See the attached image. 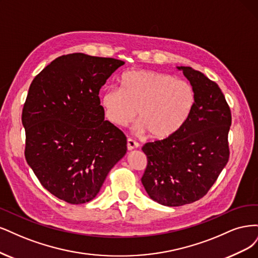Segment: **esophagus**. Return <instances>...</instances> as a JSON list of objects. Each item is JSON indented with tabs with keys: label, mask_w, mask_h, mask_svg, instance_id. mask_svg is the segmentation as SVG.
Wrapping results in <instances>:
<instances>
[{
	"label": "esophagus",
	"mask_w": 258,
	"mask_h": 258,
	"mask_svg": "<svg viewBox=\"0 0 258 258\" xmlns=\"http://www.w3.org/2000/svg\"><path fill=\"white\" fill-rule=\"evenodd\" d=\"M138 146H139V144L137 143V141H135L134 139H132V138L127 139V149H128L130 151L131 150H134V149L138 148Z\"/></svg>",
	"instance_id": "1"
}]
</instances>
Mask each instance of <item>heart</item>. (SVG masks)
Returning <instances> with one entry per match:
<instances>
[{"instance_id": "heart-1", "label": "heart", "mask_w": 258, "mask_h": 258, "mask_svg": "<svg viewBox=\"0 0 258 258\" xmlns=\"http://www.w3.org/2000/svg\"><path fill=\"white\" fill-rule=\"evenodd\" d=\"M120 90L108 89L102 96L106 117L118 126L135 120L154 139H166L182 128L196 101L187 81L154 71H128L119 80Z\"/></svg>"}]
</instances>
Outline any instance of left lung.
<instances>
[{
  "instance_id": "obj_1",
  "label": "left lung",
  "mask_w": 258,
  "mask_h": 258,
  "mask_svg": "<svg viewBox=\"0 0 258 258\" xmlns=\"http://www.w3.org/2000/svg\"><path fill=\"white\" fill-rule=\"evenodd\" d=\"M196 101L189 118L173 136L147 143V168L141 182L164 206L179 207L203 198L229 159L230 108L220 87L201 72L180 66Z\"/></svg>"
}]
</instances>
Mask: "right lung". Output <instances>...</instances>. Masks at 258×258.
Wrapping results in <instances>:
<instances>
[{
    "mask_svg": "<svg viewBox=\"0 0 258 258\" xmlns=\"http://www.w3.org/2000/svg\"><path fill=\"white\" fill-rule=\"evenodd\" d=\"M124 64L71 53L33 79L22 109L27 163L48 192L72 205L97 195L126 153V137L105 120L99 90Z\"/></svg>",
    "mask_w": 258,
    "mask_h": 258,
    "instance_id": "obj_1",
    "label": "right lung"
}]
</instances>
